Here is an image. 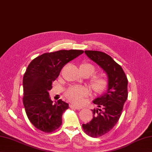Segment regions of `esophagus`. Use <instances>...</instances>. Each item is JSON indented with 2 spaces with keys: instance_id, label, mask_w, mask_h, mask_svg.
I'll list each match as a JSON object with an SVG mask.
<instances>
[{
  "instance_id": "1",
  "label": "esophagus",
  "mask_w": 152,
  "mask_h": 152,
  "mask_svg": "<svg viewBox=\"0 0 152 152\" xmlns=\"http://www.w3.org/2000/svg\"><path fill=\"white\" fill-rule=\"evenodd\" d=\"M70 107L72 108H75V109H77V110H81V108H82L80 107L75 105V104H70Z\"/></svg>"
}]
</instances>
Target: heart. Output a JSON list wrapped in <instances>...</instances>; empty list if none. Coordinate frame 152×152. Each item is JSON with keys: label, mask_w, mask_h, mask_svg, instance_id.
Wrapping results in <instances>:
<instances>
[{"label": "heart", "mask_w": 152, "mask_h": 152, "mask_svg": "<svg viewBox=\"0 0 152 152\" xmlns=\"http://www.w3.org/2000/svg\"><path fill=\"white\" fill-rule=\"evenodd\" d=\"M81 71L88 72L91 75L95 72V67L93 65L85 63L80 66ZM90 85L92 90L97 93H102L106 90L108 82L103 75L93 76L90 80ZM89 94L88 88L83 86H75L69 88L65 92V96L70 102L75 104H82Z\"/></svg>", "instance_id": "heart-1"}]
</instances>
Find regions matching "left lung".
I'll list each match as a JSON object with an SVG mask.
<instances>
[{
    "mask_svg": "<svg viewBox=\"0 0 152 152\" xmlns=\"http://www.w3.org/2000/svg\"><path fill=\"white\" fill-rule=\"evenodd\" d=\"M85 53L108 76L107 91L93 101L98 107L92 110L93 119L82 124L87 135L98 137L108 133L119 121L128 98V80L122 67L107 54L97 50H85Z\"/></svg>",
    "mask_w": 152,
    "mask_h": 152,
    "instance_id": "1",
    "label": "left lung"
}]
</instances>
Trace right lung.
Masks as SVG:
<instances>
[{
  "label": "right lung",
  "mask_w": 152,
  "mask_h": 152,
  "mask_svg": "<svg viewBox=\"0 0 152 152\" xmlns=\"http://www.w3.org/2000/svg\"><path fill=\"white\" fill-rule=\"evenodd\" d=\"M81 50H60L42 54L29 64L23 77V104L30 122L37 129L50 133L59 128L69 104L61 99L53 103L49 91L61 69L83 53Z\"/></svg>",
  "instance_id": "right-lung-1"
}]
</instances>
